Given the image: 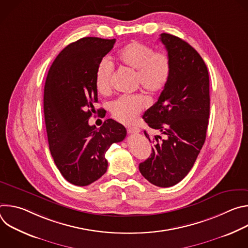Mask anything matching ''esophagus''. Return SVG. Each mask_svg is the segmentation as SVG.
<instances>
[{
	"label": "esophagus",
	"mask_w": 248,
	"mask_h": 248,
	"mask_svg": "<svg viewBox=\"0 0 248 248\" xmlns=\"http://www.w3.org/2000/svg\"><path fill=\"white\" fill-rule=\"evenodd\" d=\"M127 132L130 133V134L139 133V132H140V129L137 128V127H128V128H127Z\"/></svg>",
	"instance_id": "34e87169"
}]
</instances>
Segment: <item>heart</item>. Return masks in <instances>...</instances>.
Listing matches in <instances>:
<instances>
[{"mask_svg": "<svg viewBox=\"0 0 248 248\" xmlns=\"http://www.w3.org/2000/svg\"><path fill=\"white\" fill-rule=\"evenodd\" d=\"M118 62L135 70V84L141 86L152 95L164 90L171 74V60L165 52H155L151 46L138 41H132L123 47L118 55ZM113 64L103 59L95 72V86L102 95L112 90ZM149 99L142 93L124 95L113 101L110 111L115 120L123 124L133 123L147 106Z\"/></svg>", "mask_w": 248, "mask_h": 248, "instance_id": "1", "label": "heart"}]
</instances>
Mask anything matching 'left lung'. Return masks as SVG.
<instances>
[{
  "instance_id": "left-lung-1",
  "label": "left lung",
  "mask_w": 248,
  "mask_h": 248,
  "mask_svg": "<svg viewBox=\"0 0 248 248\" xmlns=\"http://www.w3.org/2000/svg\"><path fill=\"white\" fill-rule=\"evenodd\" d=\"M160 40L171 60V74L158 101L143 116L160 134L150 138L144 131L154 146L139 170L152 185L170 187L189 172L205 142L209 75L203 59L187 42L168 33H162Z\"/></svg>"
}]
</instances>
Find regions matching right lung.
Segmentation results:
<instances>
[{
	"label": "right lung",
	"mask_w": 248,
	"mask_h": 248,
	"mask_svg": "<svg viewBox=\"0 0 248 248\" xmlns=\"http://www.w3.org/2000/svg\"><path fill=\"white\" fill-rule=\"evenodd\" d=\"M116 39L84 37L67 45L52 63L44 87V117L49 148L63 178L88 186L107 171L105 154L126 136L125 127L108 119L89 125L98 102L95 72ZM99 112V110H98Z\"/></svg>",
	"instance_id": "add662e5"
}]
</instances>
